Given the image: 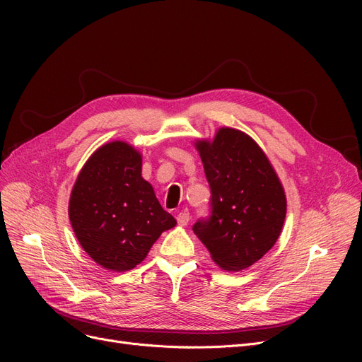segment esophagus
<instances>
[{
	"label": "esophagus",
	"mask_w": 362,
	"mask_h": 362,
	"mask_svg": "<svg viewBox=\"0 0 362 362\" xmlns=\"http://www.w3.org/2000/svg\"><path fill=\"white\" fill-rule=\"evenodd\" d=\"M177 221H178V223H180L181 226H185V225L189 223V221H190V213H189L187 210L180 211V213L177 214Z\"/></svg>",
	"instance_id": "34e87169"
}]
</instances>
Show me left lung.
Segmentation results:
<instances>
[{"label":"left lung","instance_id":"left-lung-1","mask_svg":"<svg viewBox=\"0 0 362 362\" xmlns=\"http://www.w3.org/2000/svg\"><path fill=\"white\" fill-rule=\"evenodd\" d=\"M211 190V214L193 225L218 267H250L276 243L287 213L278 175L257 141L234 128L194 144Z\"/></svg>","mask_w":362,"mask_h":362}]
</instances>
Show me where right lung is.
Wrapping results in <instances>:
<instances>
[{
    "label": "right lung",
    "instance_id": "obj_1",
    "mask_svg": "<svg viewBox=\"0 0 362 362\" xmlns=\"http://www.w3.org/2000/svg\"><path fill=\"white\" fill-rule=\"evenodd\" d=\"M69 221L87 255L112 272L134 269L177 225L141 177L140 152L120 140L86 161L71 193Z\"/></svg>",
    "mask_w": 362,
    "mask_h": 362
}]
</instances>
